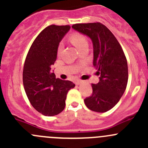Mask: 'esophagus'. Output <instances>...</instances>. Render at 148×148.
<instances>
[{
    "instance_id": "esophagus-1",
    "label": "esophagus",
    "mask_w": 148,
    "mask_h": 148,
    "mask_svg": "<svg viewBox=\"0 0 148 148\" xmlns=\"http://www.w3.org/2000/svg\"><path fill=\"white\" fill-rule=\"evenodd\" d=\"M82 82L81 81V80H77V82H76V84L77 85H79L80 84H82Z\"/></svg>"
}]
</instances>
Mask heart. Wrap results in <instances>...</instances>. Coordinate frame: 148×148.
I'll return each instance as SVG.
<instances>
[{"mask_svg":"<svg viewBox=\"0 0 148 148\" xmlns=\"http://www.w3.org/2000/svg\"><path fill=\"white\" fill-rule=\"evenodd\" d=\"M70 39H71V42L75 45L76 47L79 49V50H81L83 48L86 47L88 46V41L86 40V37L83 35V34H79V33H75V34H73L70 37ZM64 47V43L62 41H61L60 43L58 45L57 48V52L58 53H61L62 49Z\"/></svg>","mask_w":148,"mask_h":148,"instance_id":"heart-1","label":"heart"}]
</instances>
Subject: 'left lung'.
I'll return each instance as SVG.
<instances>
[{
  "mask_svg": "<svg viewBox=\"0 0 148 148\" xmlns=\"http://www.w3.org/2000/svg\"><path fill=\"white\" fill-rule=\"evenodd\" d=\"M73 29L91 38L93 65L99 82L92 84V95L84 99L88 109L105 112L114 107L123 95L128 80L126 57L112 33L100 23H77Z\"/></svg>",
  "mask_w": 148,
  "mask_h": 148,
  "instance_id": "8db88e82",
  "label": "left lung"
}]
</instances>
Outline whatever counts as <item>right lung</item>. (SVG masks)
Returning a JSON list of instances; mask_svg holds the SVG:
<instances>
[{"mask_svg": "<svg viewBox=\"0 0 148 148\" xmlns=\"http://www.w3.org/2000/svg\"><path fill=\"white\" fill-rule=\"evenodd\" d=\"M69 29V26L46 27L34 40L25 61L23 71L25 92L33 107L45 116L62 112L67 93L75 86L71 82L56 79L51 71V65L57 57L58 45Z\"/></svg>", "mask_w": 148, "mask_h": 148, "instance_id": "obj_1", "label": "right lung"}]
</instances>
